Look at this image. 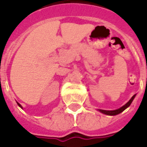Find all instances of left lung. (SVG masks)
Listing matches in <instances>:
<instances>
[{"label":"left lung","mask_w":147,"mask_h":147,"mask_svg":"<svg viewBox=\"0 0 147 147\" xmlns=\"http://www.w3.org/2000/svg\"><path fill=\"white\" fill-rule=\"evenodd\" d=\"M135 96L136 95H134V96L130 98V100L126 104V105H124L123 106H122L121 108L118 109H116V110H111V111H109V110H102V109H99L102 113H104V114H106V115H109V116H115V115H117V114H119L120 113H122L123 111H124L126 109L127 107L130 106V104L132 103V102H133V98H135Z\"/></svg>","instance_id":"8db88e82"}]
</instances>
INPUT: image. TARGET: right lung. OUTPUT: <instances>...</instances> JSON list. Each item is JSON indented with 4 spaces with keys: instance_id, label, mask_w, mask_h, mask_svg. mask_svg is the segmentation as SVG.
<instances>
[{
    "instance_id": "obj_1",
    "label": "right lung",
    "mask_w": 147,
    "mask_h": 147,
    "mask_svg": "<svg viewBox=\"0 0 147 147\" xmlns=\"http://www.w3.org/2000/svg\"><path fill=\"white\" fill-rule=\"evenodd\" d=\"M17 103H18V106H20V107H21V108H22V107H21V105H20V104H19L18 102H17Z\"/></svg>"
}]
</instances>
